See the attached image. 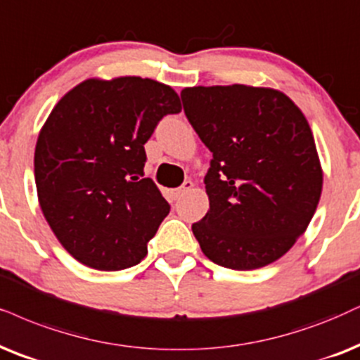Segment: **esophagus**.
Instances as JSON below:
<instances>
[{
  "mask_svg": "<svg viewBox=\"0 0 360 360\" xmlns=\"http://www.w3.org/2000/svg\"><path fill=\"white\" fill-rule=\"evenodd\" d=\"M193 188H194L193 181H186V183H184L183 186H181L179 189L172 191V195H174V199H181L184 194H188L189 191H193Z\"/></svg>",
  "mask_w": 360,
  "mask_h": 360,
  "instance_id": "obj_1",
  "label": "esophagus"
}]
</instances>
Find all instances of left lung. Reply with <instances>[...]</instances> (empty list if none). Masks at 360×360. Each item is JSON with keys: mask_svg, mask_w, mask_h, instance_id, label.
Segmentation results:
<instances>
[{"mask_svg": "<svg viewBox=\"0 0 360 360\" xmlns=\"http://www.w3.org/2000/svg\"><path fill=\"white\" fill-rule=\"evenodd\" d=\"M191 126L212 153L209 209L193 233L214 264L252 271L284 256L307 229L322 193L311 126L274 88L181 91Z\"/></svg>", "mask_w": 360, "mask_h": 360, "instance_id": "8db88e82", "label": "left lung"}]
</instances>
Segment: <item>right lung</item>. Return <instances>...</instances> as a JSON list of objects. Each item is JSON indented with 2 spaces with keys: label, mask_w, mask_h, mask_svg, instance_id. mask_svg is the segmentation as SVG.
Here are the masks:
<instances>
[{
  "label": "right lung",
  "mask_w": 360,
  "mask_h": 360,
  "mask_svg": "<svg viewBox=\"0 0 360 360\" xmlns=\"http://www.w3.org/2000/svg\"><path fill=\"white\" fill-rule=\"evenodd\" d=\"M171 86L139 76L89 78L49 112L34 149L38 201L76 261L98 271L136 266L169 204L144 176L158 121L181 111Z\"/></svg>",
  "instance_id": "add662e5"
}]
</instances>
